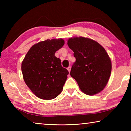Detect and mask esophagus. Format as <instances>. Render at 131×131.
Instances as JSON below:
<instances>
[{"instance_id": "esophagus-1", "label": "esophagus", "mask_w": 131, "mask_h": 131, "mask_svg": "<svg viewBox=\"0 0 131 131\" xmlns=\"http://www.w3.org/2000/svg\"><path fill=\"white\" fill-rule=\"evenodd\" d=\"M67 69L69 71V72H70V70H71V67H70V66H69V67L67 68Z\"/></svg>"}]
</instances>
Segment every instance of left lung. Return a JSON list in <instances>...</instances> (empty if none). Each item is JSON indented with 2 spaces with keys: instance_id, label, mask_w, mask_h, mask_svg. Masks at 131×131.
Listing matches in <instances>:
<instances>
[{
  "instance_id": "left-lung-1",
  "label": "left lung",
  "mask_w": 131,
  "mask_h": 131,
  "mask_svg": "<svg viewBox=\"0 0 131 131\" xmlns=\"http://www.w3.org/2000/svg\"><path fill=\"white\" fill-rule=\"evenodd\" d=\"M68 45L76 58L70 76L85 94L93 95L101 92L112 71V62L105 48L96 41L83 37L69 39Z\"/></svg>"
}]
</instances>
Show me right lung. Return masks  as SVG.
I'll return each mask as SVG.
<instances>
[{"mask_svg":"<svg viewBox=\"0 0 131 131\" xmlns=\"http://www.w3.org/2000/svg\"><path fill=\"white\" fill-rule=\"evenodd\" d=\"M64 43L62 39L39 42L30 48L22 62L24 81L39 98L54 99L63 89L69 72L62 66L55 53Z\"/></svg>","mask_w":131,"mask_h":131,"instance_id":"1","label":"right lung"}]
</instances>
